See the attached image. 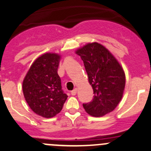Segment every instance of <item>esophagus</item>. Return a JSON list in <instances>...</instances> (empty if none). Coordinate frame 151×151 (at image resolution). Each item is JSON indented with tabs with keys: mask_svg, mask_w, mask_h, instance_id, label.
I'll list each match as a JSON object with an SVG mask.
<instances>
[{
	"mask_svg": "<svg viewBox=\"0 0 151 151\" xmlns=\"http://www.w3.org/2000/svg\"><path fill=\"white\" fill-rule=\"evenodd\" d=\"M77 88H74V90L71 91V94L72 95V96H74V95L77 94Z\"/></svg>",
	"mask_w": 151,
	"mask_h": 151,
	"instance_id": "34e87169",
	"label": "esophagus"
}]
</instances>
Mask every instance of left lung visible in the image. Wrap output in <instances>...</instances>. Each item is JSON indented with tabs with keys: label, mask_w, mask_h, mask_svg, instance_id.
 <instances>
[{
	"label": "left lung",
	"mask_w": 151,
	"mask_h": 151,
	"mask_svg": "<svg viewBox=\"0 0 151 151\" xmlns=\"http://www.w3.org/2000/svg\"><path fill=\"white\" fill-rule=\"evenodd\" d=\"M75 52L83 60L94 93L93 99L83 104V108L95 117L111 113L121 101L125 90L122 65L108 49L96 42L87 43Z\"/></svg>",
	"instance_id": "left-lung-1"
}]
</instances>
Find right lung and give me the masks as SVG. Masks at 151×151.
Wrapping results in <instances>:
<instances>
[{"instance_id": "add662e5", "label": "right lung", "mask_w": 151, "mask_h": 151, "mask_svg": "<svg viewBox=\"0 0 151 151\" xmlns=\"http://www.w3.org/2000/svg\"><path fill=\"white\" fill-rule=\"evenodd\" d=\"M61 56L45 53L29 68L23 81V92L31 109L39 116L52 118L59 114L67 99L58 68Z\"/></svg>"}]
</instances>
